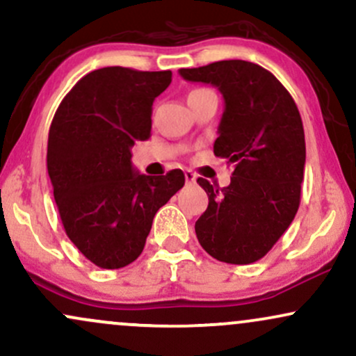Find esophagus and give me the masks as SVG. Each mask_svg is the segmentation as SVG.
<instances>
[{
  "instance_id": "1",
  "label": "esophagus",
  "mask_w": 356,
  "mask_h": 356,
  "mask_svg": "<svg viewBox=\"0 0 356 356\" xmlns=\"http://www.w3.org/2000/svg\"><path fill=\"white\" fill-rule=\"evenodd\" d=\"M184 175H186V181L189 182V184L195 181V174L192 172V170H186V172H184Z\"/></svg>"
}]
</instances>
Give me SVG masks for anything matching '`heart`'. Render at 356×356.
<instances>
[{
  "mask_svg": "<svg viewBox=\"0 0 356 356\" xmlns=\"http://www.w3.org/2000/svg\"><path fill=\"white\" fill-rule=\"evenodd\" d=\"M201 92H206V90H202V88H199V90H192V92L189 93V95H195V93H201Z\"/></svg>",
  "mask_w": 356,
  "mask_h": 356,
  "instance_id": "1",
  "label": "heart"
}]
</instances>
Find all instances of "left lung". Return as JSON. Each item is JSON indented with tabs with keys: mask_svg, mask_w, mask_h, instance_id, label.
Here are the masks:
<instances>
[{
	"mask_svg": "<svg viewBox=\"0 0 356 356\" xmlns=\"http://www.w3.org/2000/svg\"><path fill=\"white\" fill-rule=\"evenodd\" d=\"M179 73L222 93L214 154L234 164L231 184L220 191L197 179L209 206L195 234L218 261L251 264L268 254L300 207L306 161L300 112L281 81L251 61L222 60Z\"/></svg>",
	"mask_w": 356,
	"mask_h": 356,
	"instance_id": "8db88e82",
	"label": "left lung"
}]
</instances>
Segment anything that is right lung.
<instances>
[{
	"instance_id": "right-lung-1",
	"label": "right lung",
	"mask_w": 356,
	"mask_h": 356,
	"mask_svg": "<svg viewBox=\"0 0 356 356\" xmlns=\"http://www.w3.org/2000/svg\"><path fill=\"white\" fill-rule=\"evenodd\" d=\"M170 81V70H93L76 81L53 117L47 167L61 224L99 268L134 263L155 212L186 182L181 169L136 172L130 152L150 137L152 104Z\"/></svg>"
}]
</instances>
